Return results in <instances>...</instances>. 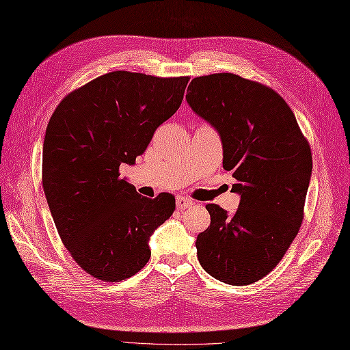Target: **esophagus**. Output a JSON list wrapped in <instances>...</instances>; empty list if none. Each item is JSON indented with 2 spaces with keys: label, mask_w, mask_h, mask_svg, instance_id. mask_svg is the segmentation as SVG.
<instances>
[{
  "label": "esophagus",
  "mask_w": 350,
  "mask_h": 350,
  "mask_svg": "<svg viewBox=\"0 0 350 350\" xmlns=\"http://www.w3.org/2000/svg\"><path fill=\"white\" fill-rule=\"evenodd\" d=\"M176 204H177V208H178V210H183V208L191 207V205H192V201H191L189 198H186V196L178 195V196H177V200H176Z\"/></svg>",
  "instance_id": "34e87169"
}]
</instances>
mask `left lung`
<instances>
[{
	"mask_svg": "<svg viewBox=\"0 0 350 350\" xmlns=\"http://www.w3.org/2000/svg\"><path fill=\"white\" fill-rule=\"evenodd\" d=\"M187 103L216 129L223 168L232 172L241 195L228 214L205 208L210 226L196 238L201 266L216 280L248 285L282 260L304 217L312 174V150L297 120L275 90L235 74L193 78Z\"/></svg>",
	"mask_w": 350,
	"mask_h": 350,
	"instance_id": "left-lung-1",
	"label": "left lung"
}]
</instances>
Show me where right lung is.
<instances>
[{"instance_id": "add662e5", "label": "right lung", "mask_w": 350, "mask_h": 350, "mask_svg": "<svg viewBox=\"0 0 350 350\" xmlns=\"http://www.w3.org/2000/svg\"><path fill=\"white\" fill-rule=\"evenodd\" d=\"M189 77L113 70L66 94L49 121L42 187L62 243L98 281L120 282L150 258L149 237L172 216L173 195L150 200L120 177L182 105Z\"/></svg>"}]
</instances>
